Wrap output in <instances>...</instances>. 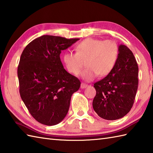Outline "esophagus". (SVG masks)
I'll list each match as a JSON object with an SVG mask.
<instances>
[{"mask_svg": "<svg viewBox=\"0 0 153 153\" xmlns=\"http://www.w3.org/2000/svg\"><path fill=\"white\" fill-rule=\"evenodd\" d=\"M87 86H88V85H87V84L84 83H81L80 87H81V89H85V88H86Z\"/></svg>", "mask_w": 153, "mask_h": 153, "instance_id": "esophagus-1", "label": "esophagus"}]
</instances>
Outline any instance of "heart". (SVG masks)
Here are the masks:
<instances>
[{
    "label": "heart",
    "mask_w": 153,
    "mask_h": 153,
    "mask_svg": "<svg viewBox=\"0 0 153 153\" xmlns=\"http://www.w3.org/2000/svg\"><path fill=\"white\" fill-rule=\"evenodd\" d=\"M118 56V48L115 42L87 38L76 47V53L66 52L62 56L67 70L74 75L79 74L85 60L87 67L81 73L85 82H91L97 76L108 75L114 67Z\"/></svg>",
    "instance_id": "heart-1"
}]
</instances>
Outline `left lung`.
I'll list each match as a JSON object with an SVG mask.
<instances>
[{"mask_svg": "<svg viewBox=\"0 0 153 153\" xmlns=\"http://www.w3.org/2000/svg\"><path fill=\"white\" fill-rule=\"evenodd\" d=\"M118 56L112 70L94 84L96 95L93 107L100 118L118 120L132 108L138 88V66L134 54L126 45L118 47Z\"/></svg>", "mask_w": 153, "mask_h": 153, "instance_id": "8db88e82", "label": "left lung"}]
</instances>
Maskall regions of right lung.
I'll return each mask as SVG.
<instances>
[{"label":"right lung","instance_id":"obj_1","mask_svg":"<svg viewBox=\"0 0 153 153\" xmlns=\"http://www.w3.org/2000/svg\"><path fill=\"white\" fill-rule=\"evenodd\" d=\"M79 39L43 35L23 51L18 67L19 94L31 115L46 126L63 120L72 94L80 81L67 72L60 60L62 51Z\"/></svg>","mask_w":153,"mask_h":153}]
</instances>
